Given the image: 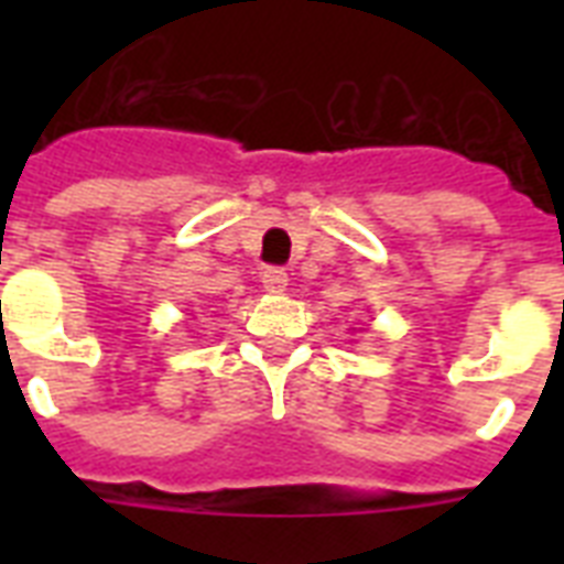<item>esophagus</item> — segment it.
Instances as JSON below:
<instances>
[{
	"instance_id": "esophagus-1",
	"label": "esophagus",
	"mask_w": 564,
	"mask_h": 564,
	"mask_svg": "<svg viewBox=\"0 0 564 564\" xmlns=\"http://www.w3.org/2000/svg\"><path fill=\"white\" fill-rule=\"evenodd\" d=\"M286 283H290V278H286V272H283V269H265L263 272V286H265V292H272V295H281V292H286Z\"/></svg>"
}]
</instances>
